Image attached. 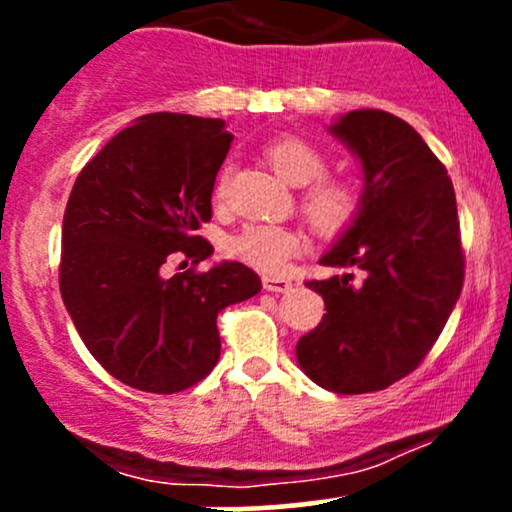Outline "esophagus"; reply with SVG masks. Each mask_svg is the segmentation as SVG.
<instances>
[{
	"label": "esophagus",
	"mask_w": 512,
	"mask_h": 512,
	"mask_svg": "<svg viewBox=\"0 0 512 512\" xmlns=\"http://www.w3.org/2000/svg\"><path fill=\"white\" fill-rule=\"evenodd\" d=\"M262 286L272 293H286L291 291V279H284V276H264Z\"/></svg>",
	"instance_id": "34e87169"
}]
</instances>
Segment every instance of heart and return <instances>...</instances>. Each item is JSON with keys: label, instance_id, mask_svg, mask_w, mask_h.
Segmentation results:
<instances>
[{"label": "heart", "instance_id": "obj_1", "mask_svg": "<svg viewBox=\"0 0 512 512\" xmlns=\"http://www.w3.org/2000/svg\"><path fill=\"white\" fill-rule=\"evenodd\" d=\"M267 156L276 173L293 187H307L303 211L320 233L334 236L344 231L358 214V195L354 187L337 180H322L327 175V158L305 139L284 137L267 146ZM228 173L223 170L216 195L226 190ZM303 250V236L296 228L274 223H248L243 231L228 240V252L240 262L264 274H281L293 257Z\"/></svg>", "mask_w": 512, "mask_h": 512}]
</instances>
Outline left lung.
Here are the masks:
<instances>
[{
    "label": "left lung",
    "instance_id": "left-lung-1",
    "mask_svg": "<svg viewBox=\"0 0 512 512\" xmlns=\"http://www.w3.org/2000/svg\"><path fill=\"white\" fill-rule=\"evenodd\" d=\"M361 163L358 214L320 264L361 269L308 281L322 322L296 344L298 366L337 395L385 390L424 361L460 298L464 257L448 170L414 127L351 110L330 127Z\"/></svg>",
    "mask_w": 512,
    "mask_h": 512
}]
</instances>
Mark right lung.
Masks as SVG:
<instances>
[{
	"mask_svg": "<svg viewBox=\"0 0 512 512\" xmlns=\"http://www.w3.org/2000/svg\"><path fill=\"white\" fill-rule=\"evenodd\" d=\"M233 134L216 117L151 113L122 129L76 178L62 221L60 291L81 342L113 378L173 395L221 356L216 315L260 293L240 262L166 279L173 257L214 255L197 228Z\"/></svg>",
	"mask_w": 512,
	"mask_h": 512,
	"instance_id": "right-lung-1",
	"label": "right lung"
}]
</instances>
